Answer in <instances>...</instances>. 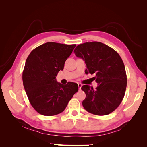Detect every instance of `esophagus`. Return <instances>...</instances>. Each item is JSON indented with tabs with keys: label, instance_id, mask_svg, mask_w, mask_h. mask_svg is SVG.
Listing matches in <instances>:
<instances>
[{
	"label": "esophagus",
	"instance_id": "34e87169",
	"mask_svg": "<svg viewBox=\"0 0 147 147\" xmlns=\"http://www.w3.org/2000/svg\"><path fill=\"white\" fill-rule=\"evenodd\" d=\"M78 88H79V90H81V88L82 86V84L81 83H78Z\"/></svg>",
	"mask_w": 147,
	"mask_h": 147
}]
</instances>
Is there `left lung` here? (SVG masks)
I'll return each instance as SVG.
<instances>
[{
  "instance_id": "left-lung-1",
  "label": "left lung",
  "mask_w": 147,
  "mask_h": 147,
  "mask_svg": "<svg viewBox=\"0 0 147 147\" xmlns=\"http://www.w3.org/2000/svg\"><path fill=\"white\" fill-rule=\"evenodd\" d=\"M76 56L85 62V74H95L97 87L83 85L86 98L82 104L87 112L96 115H108L121 104L125 94L127 76L123 61L113 48L101 42L80 44L74 50Z\"/></svg>"
}]
</instances>
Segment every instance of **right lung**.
I'll list each match as a JSON object with an SVG mask.
<instances>
[{
    "label": "right lung",
    "instance_id": "add662e5",
    "mask_svg": "<svg viewBox=\"0 0 147 147\" xmlns=\"http://www.w3.org/2000/svg\"><path fill=\"white\" fill-rule=\"evenodd\" d=\"M75 46L47 42L35 48L26 59L23 85L31 105L38 113L53 116L63 112L78 91L77 83L63 84L56 80Z\"/></svg>",
    "mask_w": 147,
    "mask_h": 147
}]
</instances>
